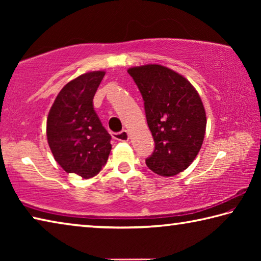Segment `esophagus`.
Returning <instances> with one entry per match:
<instances>
[{
	"instance_id": "esophagus-1",
	"label": "esophagus",
	"mask_w": 261,
	"mask_h": 261,
	"mask_svg": "<svg viewBox=\"0 0 261 261\" xmlns=\"http://www.w3.org/2000/svg\"><path fill=\"white\" fill-rule=\"evenodd\" d=\"M113 138L118 141H127L129 140V132L126 130H122L121 132H117V134H113Z\"/></svg>"
}]
</instances>
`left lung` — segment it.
<instances>
[{"label":"left lung","mask_w":261,"mask_h":261,"mask_svg":"<svg viewBox=\"0 0 261 261\" xmlns=\"http://www.w3.org/2000/svg\"><path fill=\"white\" fill-rule=\"evenodd\" d=\"M144 99L145 114L155 148L146 159L153 173L175 176L199 153L206 131V113L191 83L174 70L146 64L127 70Z\"/></svg>","instance_id":"8db88e82"}]
</instances>
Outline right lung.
<instances>
[{
    "mask_svg": "<svg viewBox=\"0 0 261 261\" xmlns=\"http://www.w3.org/2000/svg\"><path fill=\"white\" fill-rule=\"evenodd\" d=\"M105 71L84 73L69 82L53 103L47 118V140L55 161L83 178L98 175L108 160L112 137L93 108Z\"/></svg>",
    "mask_w": 261,
    "mask_h": 261,
    "instance_id": "right-lung-1",
    "label": "right lung"
}]
</instances>
